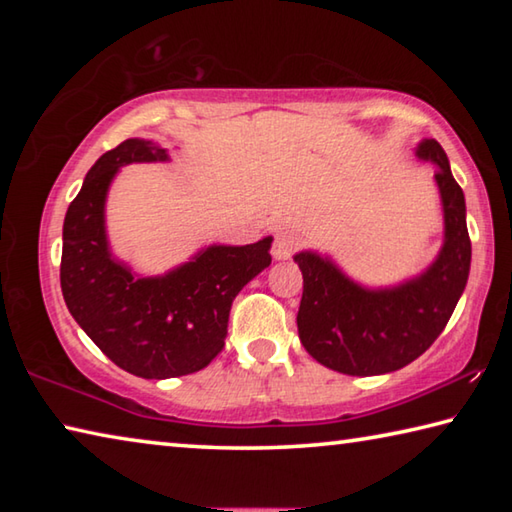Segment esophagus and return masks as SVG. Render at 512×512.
<instances>
[{
	"mask_svg": "<svg viewBox=\"0 0 512 512\" xmlns=\"http://www.w3.org/2000/svg\"><path fill=\"white\" fill-rule=\"evenodd\" d=\"M300 235L293 230H280L273 239L271 253L275 259H289L300 248Z\"/></svg>",
	"mask_w": 512,
	"mask_h": 512,
	"instance_id": "obj_1",
	"label": "esophagus"
}]
</instances>
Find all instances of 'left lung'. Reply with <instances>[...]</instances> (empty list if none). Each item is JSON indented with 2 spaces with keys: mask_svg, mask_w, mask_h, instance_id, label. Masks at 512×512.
<instances>
[{
  "mask_svg": "<svg viewBox=\"0 0 512 512\" xmlns=\"http://www.w3.org/2000/svg\"><path fill=\"white\" fill-rule=\"evenodd\" d=\"M418 155L438 164L445 210V246L427 273L397 289L368 291L327 259L296 255L302 271L300 341L318 363L343 375H384L418 359L443 332L465 289L472 244L463 189L436 140H424Z\"/></svg>",
  "mask_w": 512,
  "mask_h": 512,
  "instance_id": "1",
  "label": "left lung"
}]
</instances>
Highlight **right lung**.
Listing matches in <instances>:
<instances>
[{"instance_id":"right-lung-1","label":"right lung","mask_w":512,"mask_h":512,"mask_svg":"<svg viewBox=\"0 0 512 512\" xmlns=\"http://www.w3.org/2000/svg\"><path fill=\"white\" fill-rule=\"evenodd\" d=\"M155 160H167V151L133 137L94 162L65 214L60 289L69 314L112 363L167 379L203 370L223 350L232 300L271 264V237L212 246L169 275L137 280L108 255L103 203L119 167Z\"/></svg>"}]
</instances>
